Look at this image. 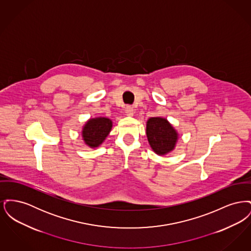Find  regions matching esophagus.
<instances>
[{
    "label": "esophagus",
    "instance_id": "34e87169",
    "mask_svg": "<svg viewBox=\"0 0 251 251\" xmlns=\"http://www.w3.org/2000/svg\"><path fill=\"white\" fill-rule=\"evenodd\" d=\"M125 113H126V115L128 117H132L133 114H134V110H133V108L131 107V106H127L126 109H125Z\"/></svg>",
    "mask_w": 251,
    "mask_h": 251
}]
</instances>
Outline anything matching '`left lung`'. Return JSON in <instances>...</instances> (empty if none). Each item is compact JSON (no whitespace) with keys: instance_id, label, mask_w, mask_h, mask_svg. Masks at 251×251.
<instances>
[{"instance_id":"obj_1","label":"left lung","mask_w":251,"mask_h":251,"mask_svg":"<svg viewBox=\"0 0 251 251\" xmlns=\"http://www.w3.org/2000/svg\"><path fill=\"white\" fill-rule=\"evenodd\" d=\"M146 134L152 151L158 155H167L175 150L179 139V133L169 123L161 117L150 118L146 124Z\"/></svg>"}]
</instances>
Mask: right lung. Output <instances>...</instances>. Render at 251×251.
<instances>
[{
	"mask_svg": "<svg viewBox=\"0 0 251 251\" xmlns=\"http://www.w3.org/2000/svg\"><path fill=\"white\" fill-rule=\"evenodd\" d=\"M112 127L113 121L104 117L87 120L82 129V137L84 144L92 149L100 147L106 139Z\"/></svg>",
	"mask_w": 251,
	"mask_h": 251,
	"instance_id": "1",
	"label": "right lung"
}]
</instances>
